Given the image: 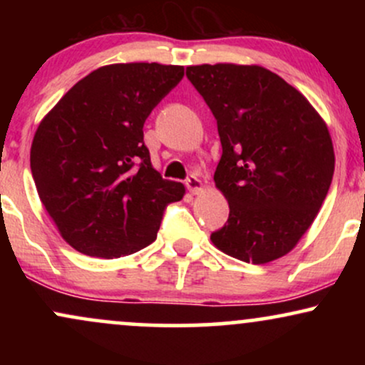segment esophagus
Here are the masks:
<instances>
[{
    "label": "esophagus",
    "instance_id": "obj_1",
    "mask_svg": "<svg viewBox=\"0 0 365 365\" xmlns=\"http://www.w3.org/2000/svg\"><path fill=\"white\" fill-rule=\"evenodd\" d=\"M185 185H187L188 190H190L192 194H194V195H199L200 192L204 190V185H202V182H200V180L197 178V177H194V175H190V177L187 178Z\"/></svg>",
    "mask_w": 365,
    "mask_h": 365
}]
</instances>
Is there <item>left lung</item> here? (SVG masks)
<instances>
[{
  "mask_svg": "<svg viewBox=\"0 0 365 365\" xmlns=\"http://www.w3.org/2000/svg\"><path fill=\"white\" fill-rule=\"evenodd\" d=\"M187 78L215 115L223 148L215 183L230 216L211 242L244 262L283 257L316 220L333 180L324 120L264 66L195 65Z\"/></svg>",
  "mask_w": 365,
  "mask_h": 365,
  "instance_id": "8db88e82",
  "label": "left lung"
}]
</instances>
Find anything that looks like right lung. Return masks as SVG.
<instances>
[{"instance_id": "obj_1", "label": "right lung", "mask_w": 365, "mask_h": 365, "mask_svg": "<svg viewBox=\"0 0 365 365\" xmlns=\"http://www.w3.org/2000/svg\"><path fill=\"white\" fill-rule=\"evenodd\" d=\"M183 66L115 63L66 92L36 130L31 170L66 244L115 259L153 244L163 211L185 194L150 165L144 123Z\"/></svg>"}]
</instances>
